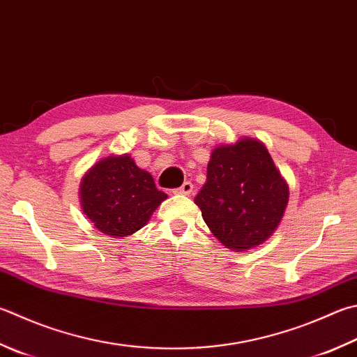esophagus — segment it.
<instances>
[{"instance_id": "obj_1", "label": "esophagus", "mask_w": 357, "mask_h": 357, "mask_svg": "<svg viewBox=\"0 0 357 357\" xmlns=\"http://www.w3.org/2000/svg\"><path fill=\"white\" fill-rule=\"evenodd\" d=\"M192 191H194V185L191 183V181H185V183L181 185L180 188H177V190L174 191V192H177V194H183V196H191Z\"/></svg>"}]
</instances>
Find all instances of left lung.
<instances>
[{"label":"left lung","mask_w":357,"mask_h":357,"mask_svg":"<svg viewBox=\"0 0 357 357\" xmlns=\"http://www.w3.org/2000/svg\"><path fill=\"white\" fill-rule=\"evenodd\" d=\"M211 233L231 250L258 247L277 230L289 186L258 139L241 138L213 151L206 183L194 199Z\"/></svg>","instance_id":"8db88e82"}]
</instances>
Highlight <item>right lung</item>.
Listing matches in <instances>:
<instances>
[{
	"label": "right lung",
	"mask_w": 357,
	"mask_h": 357,
	"mask_svg": "<svg viewBox=\"0 0 357 357\" xmlns=\"http://www.w3.org/2000/svg\"><path fill=\"white\" fill-rule=\"evenodd\" d=\"M167 196L130 155H109L80 181V205L99 231L115 238L143 228Z\"/></svg>",
	"instance_id": "obj_1"
}]
</instances>
